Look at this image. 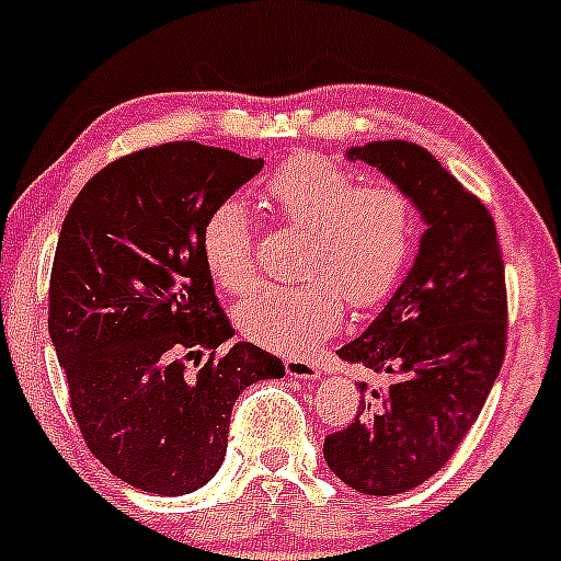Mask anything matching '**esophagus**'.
<instances>
[{"instance_id":"1","label":"esophagus","mask_w":561,"mask_h":561,"mask_svg":"<svg viewBox=\"0 0 561 561\" xmlns=\"http://www.w3.org/2000/svg\"><path fill=\"white\" fill-rule=\"evenodd\" d=\"M283 367H286L288 378H299V380L321 378V369L308 359H286V362H283Z\"/></svg>"}]
</instances>
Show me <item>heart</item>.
<instances>
[{
    "mask_svg": "<svg viewBox=\"0 0 561 561\" xmlns=\"http://www.w3.org/2000/svg\"><path fill=\"white\" fill-rule=\"evenodd\" d=\"M264 199L299 242L297 283H264L234 310L242 337L278 354H302L343 321L345 299L369 310L394 294L415 248V210L394 183H359L345 167L299 153L264 183ZM202 259L213 283L240 294L256 275V234L240 202L227 199L202 224Z\"/></svg>",
    "mask_w": 561,
    "mask_h": 561,
    "instance_id": "1",
    "label": "heart"
}]
</instances>
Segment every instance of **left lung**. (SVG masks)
<instances>
[{"instance_id":"1","label":"left lung","mask_w":561,"mask_h":561,"mask_svg":"<svg viewBox=\"0 0 561 561\" xmlns=\"http://www.w3.org/2000/svg\"><path fill=\"white\" fill-rule=\"evenodd\" d=\"M348 159L378 167L426 221L419 256L340 359L383 375L362 410L323 440L329 470L362 494L421 486L481 415L507 343L505 264L492 213L426 148L367 142Z\"/></svg>"}]
</instances>
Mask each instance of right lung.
<instances>
[{"label": "right lung", "instance_id": "1", "mask_svg": "<svg viewBox=\"0 0 561 561\" xmlns=\"http://www.w3.org/2000/svg\"><path fill=\"white\" fill-rule=\"evenodd\" d=\"M264 159L164 142L121 156L75 196L48 291V329L85 446L142 492L178 496L227 456L245 386L283 362L234 334L202 259V224ZM208 351L188 374L185 362Z\"/></svg>", "mask_w": 561, "mask_h": 561}]
</instances>
